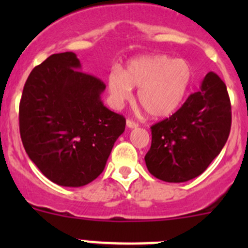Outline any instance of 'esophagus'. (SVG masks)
I'll use <instances>...</instances> for the list:
<instances>
[{
    "label": "esophagus",
    "mask_w": 248,
    "mask_h": 248,
    "mask_svg": "<svg viewBox=\"0 0 248 248\" xmlns=\"http://www.w3.org/2000/svg\"><path fill=\"white\" fill-rule=\"evenodd\" d=\"M126 124H127V127H128V128H136V127H138V124H137L136 121H133V120H131V119L127 120Z\"/></svg>",
    "instance_id": "esophagus-1"
}]
</instances>
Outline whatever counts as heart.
<instances>
[{"label":"heart","mask_w":248,"mask_h":248,"mask_svg":"<svg viewBox=\"0 0 248 248\" xmlns=\"http://www.w3.org/2000/svg\"><path fill=\"white\" fill-rule=\"evenodd\" d=\"M194 69L186 60L154 55L132 60L126 69L108 76V90L114 106H121L138 89V103L147 115L163 119L174 114L186 99Z\"/></svg>","instance_id":"b5f03b06"}]
</instances>
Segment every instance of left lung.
<instances>
[{"instance_id": "1", "label": "left lung", "mask_w": 248, "mask_h": 248, "mask_svg": "<svg viewBox=\"0 0 248 248\" xmlns=\"http://www.w3.org/2000/svg\"><path fill=\"white\" fill-rule=\"evenodd\" d=\"M231 126L227 86L210 72L201 90L189 94L181 108L151 126V147L145 156L147 169L166 182L199 176L226 145Z\"/></svg>"}]
</instances>
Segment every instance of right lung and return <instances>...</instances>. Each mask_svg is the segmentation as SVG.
Returning <instances> with one entry per match:
<instances>
[{"instance_id": "add662e5", "label": "right lung", "mask_w": 248, "mask_h": 248, "mask_svg": "<svg viewBox=\"0 0 248 248\" xmlns=\"http://www.w3.org/2000/svg\"><path fill=\"white\" fill-rule=\"evenodd\" d=\"M106 84L80 71L74 52L49 56L25 82L19 106L25 151L55 184L80 187L104 170L126 119L101 101Z\"/></svg>"}]
</instances>
